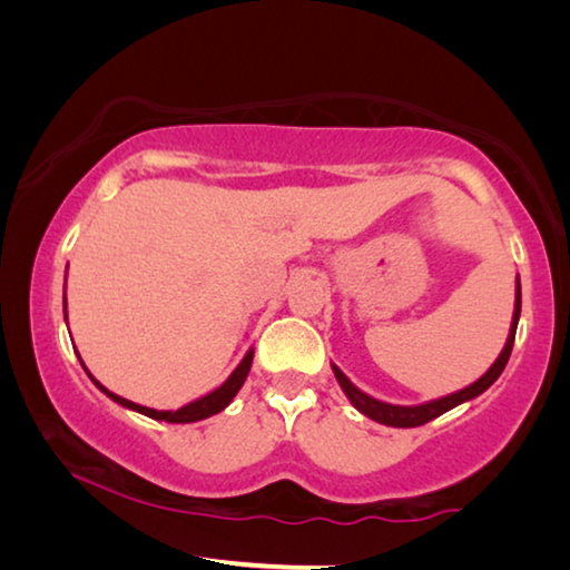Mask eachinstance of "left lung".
I'll list each match as a JSON object with an SVG mask.
<instances>
[{
  "mask_svg": "<svg viewBox=\"0 0 570 570\" xmlns=\"http://www.w3.org/2000/svg\"><path fill=\"white\" fill-rule=\"evenodd\" d=\"M518 320H520V278L515 282L513 322H510V332H508V340H505L503 352L498 354V360L493 362V366H490V370L482 374L478 382L468 384L465 390H458V392H452V394H445V397H440V400H430V402H422V404H390V402L374 400L366 392H362L360 387H356V384H352V380L346 377V374L336 364H332V372H334L336 382H340L342 392L346 394V400H350L354 407L364 414V417H370V420L380 422V424H387V428H420V424L440 417V414H445L448 410L458 407V404L475 400L478 394L485 392L490 384H493L500 377V374H503L505 364L510 360V352H513Z\"/></svg>",
  "mask_w": 570,
  "mask_h": 570,
  "instance_id": "1",
  "label": "left lung"
}]
</instances>
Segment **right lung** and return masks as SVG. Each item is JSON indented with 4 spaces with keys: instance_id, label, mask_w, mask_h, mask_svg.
<instances>
[{
    "instance_id": "1",
    "label": "right lung",
    "mask_w": 570,
    "mask_h": 570,
    "mask_svg": "<svg viewBox=\"0 0 570 570\" xmlns=\"http://www.w3.org/2000/svg\"><path fill=\"white\" fill-rule=\"evenodd\" d=\"M65 274H67V272H65ZM65 284H67V276H65ZM62 304H65V322H67V296H65V302H62ZM77 360H80V364L85 366V362H82V356H80V354H77ZM250 362H254V350H248V352L244 354V360L238 362L236 370L228 374V380H226L224 384H220V387H216L214 392L204 394V397H198V400H193V402H188V404H183L180 410H153V407H142V404H135V402H130V400L120 397V394L110 392L108 387H102V384H100L98 380H95L92 374L88 372V366H85V372H88V377L92 380L95 387H98L100 392L108 394V397H110L112 402L122 404V407H128V410H132V412L146 414V417H150V420L173 422V424H186V422L206 420V417H210V414H218L220 410H226L228 404H230V400H234L236 394H238V390L244 387V382H246L248 372H250Z\"/></svg>"
}]
</instances>
